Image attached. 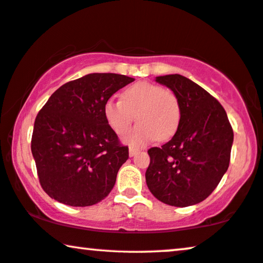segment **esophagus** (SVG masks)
Wrapping results in <instances>:
<instances>
[{"instance_id":"esophagus-1","label":"esophagus","mask_w":263,"mask_h":263,"mask_svg":"<svg viewBox=\"0 0 263 263\" xmlns=\"http://www.w3.org/2000/svg\"><path fill=\"white\" fill-rule=\"evenodd\" d=\"M138 151L139 150L137 147H130V150H128V155H130V157H133L138 154Z\"/></svg>"}]
</instances>
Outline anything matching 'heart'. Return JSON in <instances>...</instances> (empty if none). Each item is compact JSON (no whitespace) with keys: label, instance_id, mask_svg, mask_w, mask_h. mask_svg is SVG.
I'll return each instance as SVG.
<instances>
[{"label":"heart","instance_id":"b5f03b06","mask_svg":"<svg viewBox=\"0 0 263 263\" xmlns=\"http://www.w3.org/2000/svg\"><path fill=\"white\" fill-rule=\"evenodd\" d=\"M104 116L117 135H124L136 116L139 123L125 135L124 140L139 146L154 139H170L178 130L182 108L174 91L154 82L138 81L124 89L121 101L108 99Z\"/></svg>","mask_w":263,"mask_h":263}]
</instances>
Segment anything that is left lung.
<instances>
[{
	"label": "left lung",
	"instance_id": "obj_1",
	"mask_svg": "<svg viewBox=\"0 0 263 263\" xmlns=\"http://www.w3.org/2000/svg\"><path fill=\"white\" fill-rule=\"evenodd\" d=\"M156 81L177 94L182 117L171 140L147 150V187L165 204H197L228 170L233 127L219 101L196 82L179 74L157 77Z\"/></svg>",
	"mask_w": 263,
	"mask_h": 263
}]
</instances>
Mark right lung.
Segmentation results:
<instances>
[{"mask_svg": "<svg viewBox=\"0 0 263 263\" xmlns=\"http://www.w3.org/2000/svg\"><path fill=\"white\" fill-rule=\"evenodd\" d=\"M133 78L92 73L66 82L37 113L31 154L45 193L70 206L103 201L128 158L104 116V105Z\"/></svg>", "mask_w": 263, "mask_h": 263, "instance_id": "add662e5", "label": "right lung"}]
</instances>
